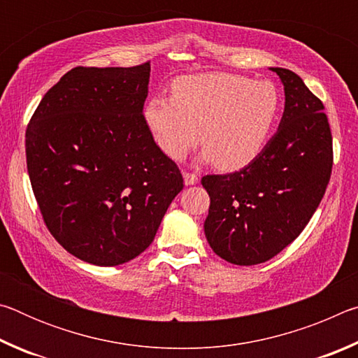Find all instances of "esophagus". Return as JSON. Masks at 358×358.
I'll use <instances>...</instances> for the list:
<instances>
[{
    "instance_id": "1",
    "label": "esophagus",
    "mask_w": 358,
    "mask_h": 358,
    "mask_svg": "<svg viewBox=\"0 0 358 358\" xmlns=\"http://www.w3.org/2000/svg\"><path fill=\"white\" fill-rule=\"evenodd\" d=\"M183 181H185V185L186 186H192V185H196L197 181H199V177L196 173H189V172H183Z\"/></svg>"
}]
</instances>
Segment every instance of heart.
<instances>
[{
  "label": "heart",
  "mask_w": 358,
  "mask_h": 358,
  "mask_svg": "<svg viewBox=\"0 0 358 358\" xmlns=\"http://www.w3.org/2000/svg\"><path fill=\"white\" fill-rule=\"evenodd\" d=\"M280 110V90L271 82L207 72L175 80L172 98H150L143 118L169 159H183L201 132V159L232 172L262 153Z\"/></svg>",
  "instance_id": "1"
}]
</instances>
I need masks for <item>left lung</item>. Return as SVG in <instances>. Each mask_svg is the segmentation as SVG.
<instances>
[{
    "mask_svg": "<svg viewBox=\"0 0 358 358\" xmlns=\"http://www.w3.org/2000/svg\"><path fill=\"white\" fill-rule=\"evenodd\" d=\"M284 85V113L276 134L238 172L207 175L205 237L235 265L275 257L299 237L322 201L333 166L324 104L295 72L270 68Z\"/></svg>",
    "mask_w": 358,
    "mask_h": 358,
    "instance_id": "1",
    "label": "left lung"
}]
</instances>
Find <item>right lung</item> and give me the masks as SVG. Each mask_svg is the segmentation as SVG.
Instances as JSON below:
<instances>
[{
  "label": "right lung",
  "mask_w": 358,
  "mask_h": 358,
  "mask_svg": "<svg viewBox=\"0 0 358 358\" xmlns=\"http://www.w3.org/2000/svg\"><path fill=\"white\" fill-rule=\"evenodd\" d=\"M150 71V63L71 69L27 128L28 175L45 226L83 262L137 257L183 189L143 118Z\"/></svg>",
  "instance_id": "1"
}]
</instances>
